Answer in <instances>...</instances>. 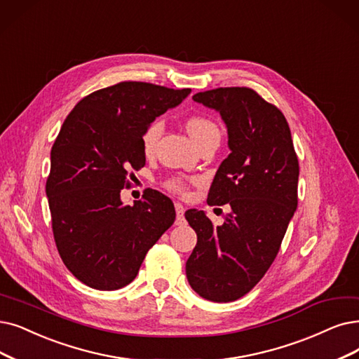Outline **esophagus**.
Returning <instances> with one entry per match:
<instances>
[{
	"label": "esophagus",
	"instance_id": "esophagus-1",
	"mask_svg": "<svg viewBox=\"0 0 359 359\" xmlns=\"http://www.w3.org/2000/svg\"><path fill=\"white\" fill-rule=\"evenodd\" d=\"M175 212H177V221H175V224H177V225H182V224H185V218H184V212H185V209H184L182 203H180V202H177V203H175Z\"/></svg>",
	"mask_w": 359,
	"mask_h": 359
}]
</instances>
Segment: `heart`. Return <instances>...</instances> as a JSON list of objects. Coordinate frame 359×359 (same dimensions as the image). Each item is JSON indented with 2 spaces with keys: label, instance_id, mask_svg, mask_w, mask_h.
<instances>
[{
  "label": "heart",
  "instance_id": "heart-1",
  "mask_svg": "<svg viewBox=\"0 0 359 359\" xmlns=\"http://www.w3.org/2000/svg\"><path fill=\"white\" fill-rule=\"evenodd\" d=\"M185 128H187V133L190 134V137L194 140L196 144L198 146L200 142L215 137V135H219V128L218 125L215 123L212 119L203 116V114H190V116L185 119ZM162 121L161 119H156L151 123H149V126L142 133L141 137V147L144 154H151L156 144H157V140H159L161 134H162ZM166 187L172 191H177V193H184L185 189H187V185L185 182L180 178H172L166 182Z\"/></svg>",
  "mask_w": 359,
  "mask_h": 359
}]
</instances>
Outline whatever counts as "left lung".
Listing matches in <instances>:
<instances>
[{
	"label": "left lung",
	"mask_w": 359,
	"mask_h": 359,
	"mask_svg": "<svg viewBox=\"0 0 359 359\" xmlns=\"http://www.w3.org/2000/svg\"><path fill=\"white\" fill-rule=\"evenodd\" d=\"M193 100L219 111L231 153L221 163L208 205L231 206L215 226L203 210L185 219L197 234L185 272L191 289L212 302L249 293L274 262L297 208L299 162L284 114L246 87L197 93Z\"/></svg>",
	"instance_id": "1"
}]
</instances>
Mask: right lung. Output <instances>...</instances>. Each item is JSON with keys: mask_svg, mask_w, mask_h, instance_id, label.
I'll return each instance as SVG.
<instances>
[{"mask_svg": "<svg viewBox=\"0 0 359 359\" xmlns=\"http://www.w3.org/2000/svg\"><path fill=\"white\" fill-rule=\"evenodd\" d=\"M190 88L125 81L83 97L51 149L46 191L57 250L79 281L97 290L130 284L154 243L175 221L165 194L147 190L125 206L121 190L146 165L141 137Z\"/></svg>", "mask_w": 359, "mask_h": 359, "instance_id": "right-lung-1", "label": "right lung"}]
</instances>
